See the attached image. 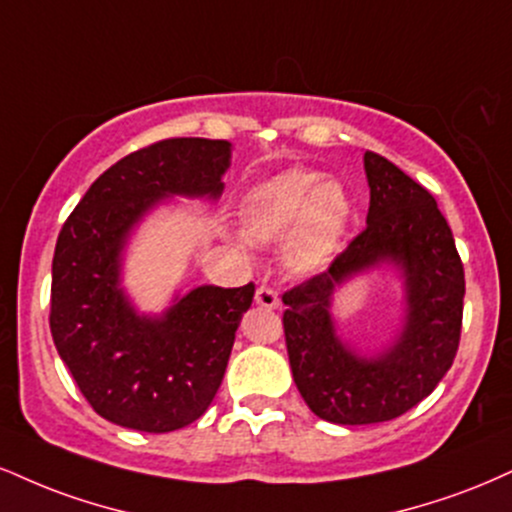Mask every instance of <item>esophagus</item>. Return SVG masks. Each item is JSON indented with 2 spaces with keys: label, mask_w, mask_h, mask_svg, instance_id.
<instances>
[{
  "label": "esophagus",
  "mask_w": 512,
  "mask_h": 512,
  "mask_svg": "<svg viewBox=\"0 0 512 512\" xmlns=\"http://www.w3.org/2000/svg\"><path fill=\"white\" fill-rule=\"evenodd\" d=\"M255 303L260 307H267V310H276L279 307V293L269 286H260L255 293Z\"/></svg>",
  "instance_id": "34e87169"
}]
</instances>
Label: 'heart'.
Returning <instances> with one entry per match:
<instances>
[{
  "mask_svg": "<svg viewBox=\"0 0 512 512\" xmlns=\"http://www.w3.org/2000/svg\"><path fill=\"white\" fill-rule=\"evenodd\" d=\"M238 219L255 243L281 239V264L291 274H322L346 248L353 224V197L336 178L312 169H286L240 195ZM238 250L243 236H231Z\"/></svg>",
  "mask_w": 512,
  "mask_h": 512,
  "instance_id": "obj_1",
  "label": "heart"
}]
</instances>
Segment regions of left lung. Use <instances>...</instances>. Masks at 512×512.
Instances as JSON below:
<instances>
[{
	"mask_svg": "<svg viewBox=\"0 0 512 512\" xmlns=\"http://www.w3.org/2000/svg\"><path fill=\"white\" fill-rule=\"evenodd\" d=\"M367 229L329 272L283 295L293 381L307 408L334 424L389 422L436 389L458 353L465 274L451 226L429 190L365 152ZM372 271L401 283V315L386 342L360 349L333 317L335 293Z\"/></svg>",
	"mask_w": 512,
	"mask_h": 512,
	"instance_id": "1",
	"label": "left lung"
}]
</instances>
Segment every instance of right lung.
<instances>
[{
    "label": "right lung",
    "mask_w": 512,
    "mask_h": 512,
    "mask_svg": "<svg viewBox=\"0 0 512 512\" xmlns=\"http://www.w3.org/2000/svg\"><path fill=\"white\" fill-rule=\"evenodd\" d=\"M229 140L171 138L109 166L59 233L52 260L54 346L104 420L147 434L195 422L217 396L255 286L176 288L145 312L123 286L145 219L174 197L219 200Z\"/></svg>",
    "instance_id": "1"
}]
</instances>
